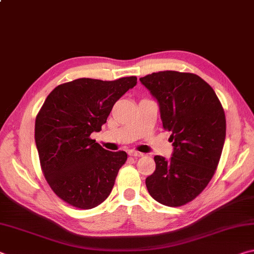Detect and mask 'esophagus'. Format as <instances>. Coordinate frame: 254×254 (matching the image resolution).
I'll use <instances>...</instances> for the list:
<instances>
[{
  "instance_id": "1",
  "label": "esophagus",
  "mask_w": 254,
  "mask_h": 254,
  "mask_svg": "<svg viewBox=\"0 0 254 254\" xmlns=\"http://www.w3.org/2000/svg\"><path fill=\"white\" fill-rule=\"evenodd\" d=\"M128 154H130L131 157H137V158L143 156V153H141L139 151H135V150H130V151H128Z\"/></svg>"
}]
</instances>
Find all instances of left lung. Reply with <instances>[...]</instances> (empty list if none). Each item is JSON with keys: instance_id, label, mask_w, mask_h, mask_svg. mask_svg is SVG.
Masks as SVG:
<instances>
[{"instance_id": "1", "label": "left lung", "mask_w": 254, "mask_h": 254, "mask_svg": "<svg viewBox=\"0 0 254 254\" xmlns=\"http://www.w3.org/2000/svg\"><path fill=\"white\" fill-rule=\"evenodd\" d=\"M140 81L158 101L174 145L169 160L154 157L156 170L145 186L153 199L178 207L195 199L213 178L225 141L224 110L214 89L191 72L158 71Z\"/></svg>"}]
</instances>
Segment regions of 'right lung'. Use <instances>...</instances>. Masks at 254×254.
I'll return each instance as SVG.
<instances>
[{
    "label": "right lung",
    "instance_id": "add662e5",
    "mask_svg": "<svg viewBox=\"0 0 254 254\" xmlns=\"http://www.w3.org/2000/svg\"><path fill=\"white\" fill-rule=\"evenodd\" d=\"M135 85V76L78 78L58 85L46 98L34 139L47 183L67 204L91 209L111 194L127 154L107 151L91 134L102 130L115 102Z\"/></svg>",
    "mask_w": 254,
    "mask_h": 254
}]
</instances>
